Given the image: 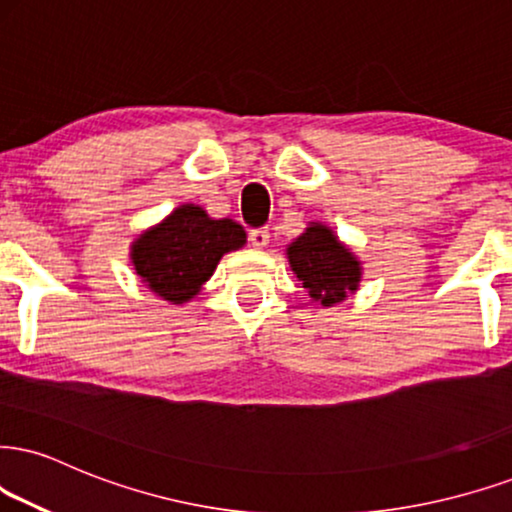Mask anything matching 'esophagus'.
I'll return each mask as SVG.
<instances>
[{
  "label": "esophagus",
  "instance_id": "1",
  "mask_svg": "<svg viewBox=\"0 0 512 512\" xmlns=\"http://www.w3.org/2000/svg\"><path fill=\"white\" fill-rule=\"evenodd\" d=\"M249 242L254 249H266L270 244V232L268 227H256V230L249 232Z\"/></svg>",
  "mask_w": 512,
  "mask_h": 512
}]
</instances>
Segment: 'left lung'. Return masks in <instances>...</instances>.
I'll list each match as a JSON object with an SVG mask.
<instances>
[{
	"mask_svg": "<svg viewBox=\"0 0 512 512\" xmlns=\"http://www.w3.org/2000/svg\"><path fill=\"white\" fill-rule=\"evenodd\" d=\"M287 261L308 299L330 308L342 304L361 287L363 263L330 225L308 223L294 242L287 244Z\"/></svg>",
	"mask_w": 512,
	"mask_h": 512,
	"instance_id": "obj_1",
	"label": "left lung"
}]
</instances>
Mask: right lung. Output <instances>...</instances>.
Listing matches in <instances>:
<instances>
[{"instance_id": "1", "label": "right lung", "mask_w": 512, "mask_h": 512, "mask_svg": "<svg viewBox=\"0 0 512 512\" xmlns=\"http://www.w3.org/2000/svg\"><path fill=\"white\" fill-rule=\"evenodd\" d=\"M244 244L246 232L237 220L211 218L197 204H182L132 239L130 263L149 292L182 306L204 289L220 258Z\"/></svg>"}]
</instances>
